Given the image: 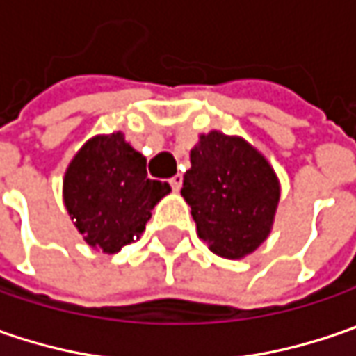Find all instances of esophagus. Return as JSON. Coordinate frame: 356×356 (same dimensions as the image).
I'll return each instance as SVG.
<instances>
[{"instance_id":"1","label":"esophagus","mask_w":356,"mask_h":356,"mask_svg":"<svg viewBox=\"0 0 356 356\" xmlns=\"http://www.w3.org/2000/svg\"><path fill=\"white\" fill-rule=\"evenodd\" d=\"M169 183H171L173 191H179V189L183 187V175H181V173H177V175H173V177L169 179Z\"/></svg>"}]
</instances>
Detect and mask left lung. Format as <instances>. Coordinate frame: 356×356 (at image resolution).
<instances>
[{
    "instance_id": "left-lung-1",
    "label": "left lung",
    "mask_w": 356,
    "mask_h": 356,
    "mask_svg": "<svg viewBox=\"0 0 356 356\" xmlns=\"http://www.w3.org/2000/svg\"><path fill=\"white\" fill-rule=\"evenodd\" d=\"M181 195L209 249L225 259H241L269 235L279 181L269 161L247 141L211 131L191 151Z\"/></svg>"
}]
</instances>
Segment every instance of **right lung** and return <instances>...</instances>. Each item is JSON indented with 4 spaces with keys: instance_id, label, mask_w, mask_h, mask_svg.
Listing matches in <instances>:
<instances>
[{
    "instance_id": "obj_1",
    "label": "right lung",
    "mask_w": 356,
    "mask_h": 356,
    "mask_svg": "<svg viewBox=\"0 0 356 356\" xmlns=\"http://www.w3.org/2000/svg\"><path fill=\"white\" fill-rule=\"evenodd\" d=\"M169 183L147 179V161L121 133L89 139L63 179V201L87 245L117 253L139 239Z\"/></svg>"
}]
</instances>
